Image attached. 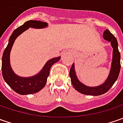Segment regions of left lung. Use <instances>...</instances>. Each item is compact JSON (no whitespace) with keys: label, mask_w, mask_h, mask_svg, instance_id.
I'll return each instance as SVG.
<instances>
[{"label":"left lung","mask_w":123,"mask_h":123,"mask_svg":"<svg viewBox=\"0 0 123 123\" xmlns=\"http://www.w3.org/2000/svg\"><path fill=\"white\" fill-rule=\"evenodd\" d=\"M103 38L105 40L110 42L111 47L113 48V56L111 69L109 76L107 78L105 83L96 87H89L83 84L82 83L79 81L74 70V64H73L70 70V77L71 79V83L73 87L76 90L83 94L92 96L103 94L111 88L118 77L121 70V54L118 49L117 40L108 29H106L104 31Z\"/></svg>","instance_id":"left-lung-1"}]
</instances>
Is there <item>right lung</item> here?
Masks as SVG:
<instances>
[{
  "mask_svg": "<svg viewBox=\"0 0 123 123\" xmlns=\"http://www.w3.org/2000/svg\"><path fill=\"white\" fill-rule=\"evenodd\" d=\"M48 26L44 22L39 20H29L22 26L17 28L10 36L9 43L4 50L2 57V74L5 82L10 86L13 90L19 94H31L40 91L44 87L47 82V78L50 73L51 66L60 59V57L49 60L43 67L42 70L35 76L30 77H22L14 73L10 66V52L15 40L24 31L29 27L35 29H43Z\"/></svg>",
  "mask_w": 123,
  "mask_h": 123,
  "instance_id": "obj_1",
  "label": "right lung"
}]
</instances>
